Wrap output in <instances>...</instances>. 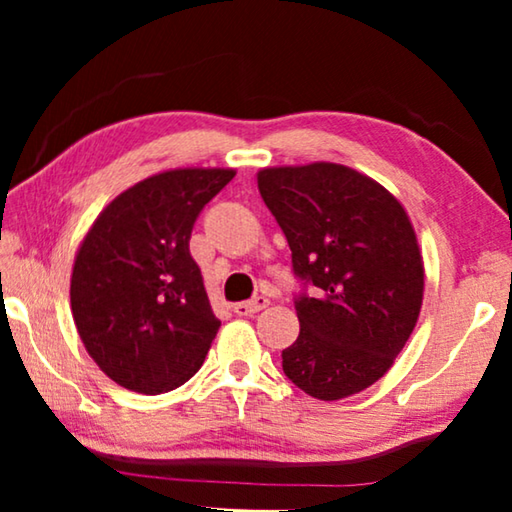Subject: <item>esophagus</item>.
Wrapping results in <instances>:
<instances>
[{
	"instance_id": "1",
	"label": "esophagus",
	"mask_w": 512,
	"mask_h": 512,
	"mask_svg": "<svg viewBox=\"0 0 512 512\" xmlns=\"http://www.w3.org/2000/svg\"><path fill=\"white\" fill-rule=\"evenodd\" d=\"M268 305V298L264 296H255L253 300H246V302H237L232 311H235L237 316H253L257 311H262Z\"/></svg>"
}]
</instances>
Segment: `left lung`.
<instances>
[{"instance_id": "8db88e82", "label": "left lung", "mask_w": 512, "mask_h": 512, "mask_svg": "<svg viewBox=\"0 0 512 512\" xmlns=\"http://www.w3.org/2000/svg\"><path fill=\"white\" fill-rule=\"evenodd\" d=\"M257 185L300 282V334L282 350L284 375L325 402L363 391L393 366L420 316L424 266L409 216L343 164L262 169Z\"/></svg>"}]
</instances>
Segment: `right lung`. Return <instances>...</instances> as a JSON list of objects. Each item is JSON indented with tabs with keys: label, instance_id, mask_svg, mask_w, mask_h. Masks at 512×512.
Wrapping results in <instances>:
<instances>
[{
	"label": "right lung",
	"instance_id": "add662e5",
	"mask_svg": "<svg viewBox=\"0 0 512 512\" xmlns=\"http://www.w3.org/2000/svg\"><path fill=\"white\" fill-rule=\"evenodd\" d=\"M232 169L164 171L119 194L83 239L72 273L76 329L106 375L160 395L203 366L221 320L189 253L203 207Z\"/></svg>",
	"mask_w": 512,
	"mask_h": 512
}]
</instances>
